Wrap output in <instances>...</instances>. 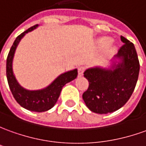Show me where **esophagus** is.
<instances>
[{"instance_id": "34e87169", "label": "esophagus", "mask_w": 146, "mask_h": 146, "mask_svg": "<svg viewBox=\"0 0 146 146\" xmlns=\"http://www.w3.org/2000/svg\"><path fill=\"white\" fill-rule=\"evenodd\" d=\"M85 71V67H79L78 68V74L79 76H82L83 75V72Z\"/></svg>"}]
</instances>
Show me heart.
Here are the masks:
<instances>
[{"label": "heart", "mask_w": 146, "mask_h": 146, "mask_svg": "<svg viewBox=\"0 0 146 146\" xmlns=\"http://www.w3.org/2000/svg\"><path fill=\"white\" fill-rule=\"evenodd\" d=\"M111 41H112V40L110 37H102V38L98 39V41H97V44L100 48H104L107 47L110 44ZM115 52H116V46L115 45H110L107 48L106 52L108 55H113V53H115Z\"/></svg>", "instance_id": "b5f03b06"}]
</instances>
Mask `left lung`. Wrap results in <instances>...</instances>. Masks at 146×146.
Segmentation results:
<instances>
[{"label": "left lung", "instance_id": "left-lung-1", "mask_svg": "<svg viewBox=\"0 0 146 146\" xmlns=\"http://www.w3.org/2000/svg\"><path fill=\"white\" fill-rule=\"evenodd\" d=\"M124 43L108 68L94 67L84 71L89 82L83 94L88 109L94 113H112L125 105L138 79L140 64L133 43L121 36Z\"/></svg>", "mask_w": 146, "mask_h": 146}]
</instances>
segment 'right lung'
Segmentation results:
<instances>
[{
  "instance_id": "add662e5",
  "label": "right lung",
  "mask_w": 146,
  "mask_h": 146,
  "mask_svg": "<svg viewBox=\"0 0 146 146\" xmlns=\"http://www.w3.org/2000/svg\"><path fill=\"white\" fill-rule=\"evenodd\" d=\"M39 25H34L21 33L14 41L6 61V75L10 90L14 98L20 105L26 110L35 112H44L52 108L60 97L62 88L66 83L71 82L77 77L78 71L74 69L61 74L50 85L40 90H27L20 85L16 79L13 70V61L16 49L21 39L27 33L36 29Z\"/></svg>"
}]
</instances>
